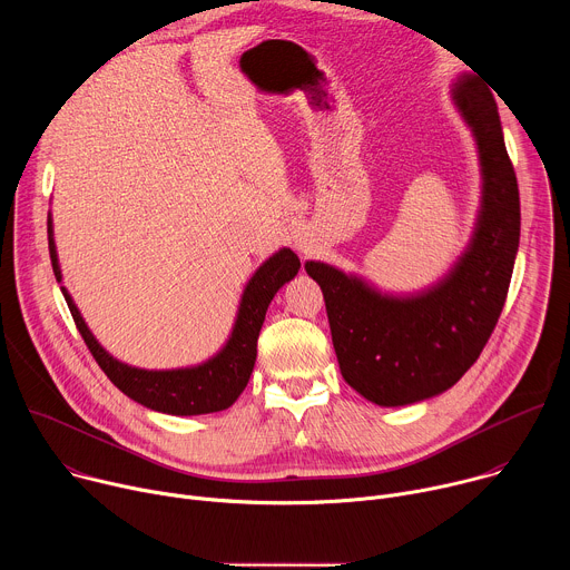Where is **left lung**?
I'll return each mask as SVG.
<instances>
[{
    "label": "left lung",
    "mask_w": 570,
    "mask_h": 570,
    "mask_svg": "<svg viewBox=\"0 0 570 570\" xmlns=\"http://www.w3.org/2000/svg\"><path fill=\"white\" fill-rule=\"evenodd\" d=\"M451 101L475 141L480 207L449 273L415 293H387L332 264H304L327 304L343 379L383 409L438 396L462 379L497 327L519 250V185L497 101L473 73L453 80Z\"/></svg>",
    "instance_id": "left-lung-1"
}]
</instances>
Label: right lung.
<instances>
[{"instance_id":"add662e5","label":"right lung","mask_w":570,"mask_h":570,"mask_svg":"<svg viewBox=\"0 0 570 570\" xmlns=\"http://www.w3.org/2000/svg\"><path fill=\"white\" fill-rule=\"evenodd\" d=\"M47 234H49V257L53 266V275L58 284L62 282V271L58 264L56 240H53V218L51 212L47 216ZM299 271V259L291 248H279L273 257H268L248 279L246 288L240 293L236 317L232 332L223 347L198 365L174 367V370H146L128 365L115 358L90 332L88 322L80 315L76 302L69 291L60 286L65 302L71 311L76 327L83 336L88 350L97 358L99 367L106 376L132 401L141 403L144 409L165 415L191 417L220 413L238 399L246 390L255 361H257V338L268 311V304L277 295V291L291 282Z\"/></svg>"}]
</instances>
